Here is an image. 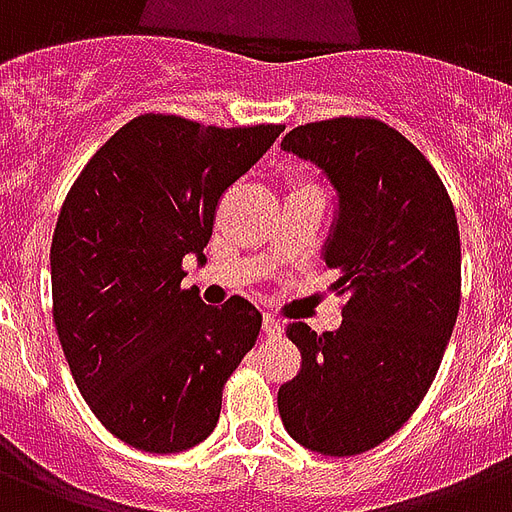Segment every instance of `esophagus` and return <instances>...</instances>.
Listing matches in <instances>:
<instances>
[{
	"label": "esophagus",
	"instance_id": "1",
	"mask_svg": "<svg viewBox=\"0 0 512 512\" xmlns=\"http://www.w3.org/2000/svg\"><path fill=\"white\" fill-rule=\"evenodd\" d=\"M261 330H264V335H269V338H277V335L282 333V325L277 317H272V314H264V320H261Z\"/></svg>",
	"mask_w": 512,
	"mask_h": 512
}]
</instances>
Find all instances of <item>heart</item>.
<instances>
[{"label":"heart","instance_id":"1","mask_svg":"<svg viewBox=\"0 0 512 512\" xmlns=\"http://www.w3.org/2000/svg\"><path fill=\"white\" fill-rule=\"evenodd\" d=\"M288 185H290V192H296V190H309V187H314L312 182H309V179L298 177V174H296V177H290Z\"/></svg>","mask_w":512,"mask_h":512}]
</instances>
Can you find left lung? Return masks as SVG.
I'll use <instances>...</instances> for the list:
<instances>
[{
  "instance_id": "1",
  "label": "left lung",
  "mask_w": 512,
  "mask_h": 512,
  "mask_svg": "<svg viewBox=\"0 0 512 512\" xmlns=\"http://www.w3.org/2000/svg\"><path fill=\"white\" fill-rule=\"evenodd\" d=\"M282 150L317 163L338 190L325 248L346 296L335 333L290 322L301 370L277 391L285 431L327 457L394 436L428 394L460 312V230L436 169L378 118L296 126Z\"/></svg>"
}]
</instances>
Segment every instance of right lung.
Instances as JSON below:
<instances>
[{"instance_id": "right-lung-1", "label": "right lung", "mask_w": 512, "mask_h": 512, "mask_svg": "<svg viewBox=\"0 0 512 512\" xmlns=\"http://www.w3.org/2000/svg\"><path fill=\"white\" fill-rule=\"evenodd\" d=\"M282 124L203 126L166 113L124 124L65 195L52 235V317L84 402L116 439L155 455L206 439L224 383L253 349L259 309L182 288L224 190Z\"/></svg>"}]
</instances>
